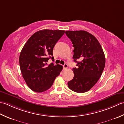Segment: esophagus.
I'll use <instances>...</instances> for the list:
<instances>
[{"mask_svg":"<svg viewBox=\"0 0 124 124\" xmlns=\"http://www.w3.org/2000/svg\"><path fill=\"white\" fill-rule=\"evenodd\" d=\"M67 68H68V65L67 64H65L64 65H63V69H64V70H67Z\"/></svg>","mask_w":124,"mask_h":124,"instance_id":"obj_1","label":"esophagus"}]
</instances>
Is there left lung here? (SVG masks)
<instances>
[{
    "instance_id": "obj_1",
    "label": "left lung",
    "mask_w": 124,
    "mask_h": 124,
    "mask_svg": "<svg viewBox=\"0 0 124 124\" xmlns=\"http://www.w3.org/2000/svg\"><path fill=\"white\" fill-rule=\"evenodd\" d=\"M72 42L73 59L77 67L73 68L74 78L68 82L73 92H88L97 83L102 75L105 64V58L102 46L96 38L85 30L66 31ZM80 60V62H78Z\"/></svg>"
}]
</instances>
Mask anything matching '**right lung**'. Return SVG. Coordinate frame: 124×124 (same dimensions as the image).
Masks as SVG:
<instances>
[{
    "label": "right lung",
    "instance_id": "add662e5",
    "mask_svg": "<svg viewBox=\"0 0 124 124\" xmlns=\"http://www.w3.org/2000/svg\"><path fill=\"white\" fill-rule=\"evenodd\" d=\"M65 33L64 30L44 29L35 32L24 44L19 57L20 70L25 82L30 89L42 93L51 87L55 78L62 70L54 60L53 49Z\"/></svg>",
    "mask_w": 124,
    "mask_h": 124
}]
</instances>
